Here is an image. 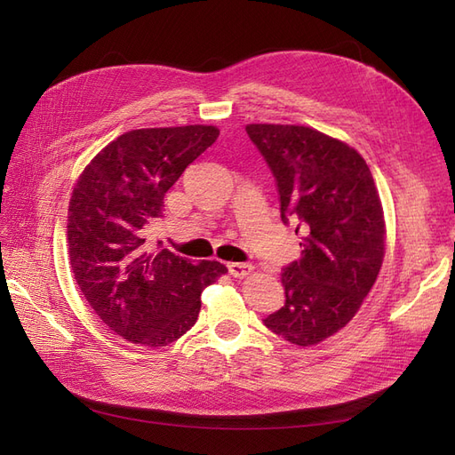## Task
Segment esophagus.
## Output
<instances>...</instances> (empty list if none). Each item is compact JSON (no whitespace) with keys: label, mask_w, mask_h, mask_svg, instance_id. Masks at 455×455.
<instances>
[{"label":"esophagus","mask_w":455,"mask_h":455,"mask_svg":"<svg viewBox=\"0 0 455 455\" xmlns=\"http://www.w3.org/2000/svg\"><path fill=\"white\" fill-rule=\"evenodd\" d=\"M228 271L229 275H233V277H246V275H251L252 271V266L251 264H237V261H231V264H228Z\"/></svg>","instance_id":"1"}]
</instances>
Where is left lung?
Instances as JSON below:
<instances>
[{"mask_svg":"<svg viewBox=\"0 0 455 455\" xmlns=\"http://www.w3.org/2000/svg\"><path fill=\"white\" fill-rule=\"evenodd\" d=\"M296 224L301 258L281 273L284 306L264 324L296 346L346 326L374 286L385 254L383 209L366 161L332 136L299 125H246Z\"/></svg>","mask_w":455,"mask_h":455,"instance_id":"left-lung-1","label":"left lung"}]
</instances>
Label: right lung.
<instances>
[{
  "mask_svg": "<svg viewBox=\"0 0 455 455\" xmlns=\"http://www.w3.org/2000/svg\"><path fill=\"white\" fill-rule=\"evenodd\" d=\"M220 131L188 125L129 131L79 176L68 209V252L89 306L123 339L164 347L196 324L201 292L228 273L220 261L148 243L164 194Z\"/></svg>",
  "mask_w": 455,
  "mask_h": 455,
  "instance_id": "obj_1",
  "label": "right lung"
}]
</instances>
